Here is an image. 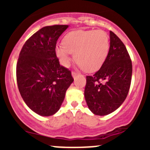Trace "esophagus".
I'll use <instances>...</instances> for the list:
<instances>
[{"instance_id": "esophagus-1", "label": "esophagus", "mask_w": 150, "mask_h": 150, "mask_svg": "<svg viewBox=\"0 0 150 150\" xmlns=\"http://www.w3.org/2000/svg\"><path fill=\"white\" fill-rule=\"evenodd\" d=\"M78 75V74L77 73V72H72V77H73V78H75V77H76Z\"/></svg>"}]
</instances>
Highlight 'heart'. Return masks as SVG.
I'll return each instance as SVG.
<instances>
[{"label": "heart", "mask_w": 150, "mask_h": 150, "mask_svg": "<svg viewBox=\"0 0 150 150\" xmlns=\"http://www.w3.org/2000/svg\"><path fill=\"white\" fill-rule=\"evenodd\" d=\"M110 50V38L105 31L78 30L67 35L64 43L56 46V54L63 66L67 67L72 53L75 59L86 72L98 70L107 59Z\"/></svg>", "instance_id": "b5f03b06"}]
</instances>
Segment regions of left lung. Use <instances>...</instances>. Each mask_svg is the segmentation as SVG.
<instances>
[{
	"mask_svg": "<svg viewBox=\"0 0 150 150\" xmlns=\"http://www.w3.org/2000/svg\"><path fill=\"white\" fill-rule=\"evenodd\" d=\"M110 46L107 59L93 75L86 76L84 95L94 115H107L123 103L129 91L132 62L125 45L110 32Z\"/></svg>",
	"mask_w": 150,
	"mask_h": 150,
	"instance_id": "1",
	"label": "left lung"
}]
</instances>
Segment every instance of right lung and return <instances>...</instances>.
<instances>
[{"label":"right lung","instance_id":"right-lung-1","mask_svg":"<svg viewBox=\"0 0 150 150\" xmlns=\"http://www.w3.org/2000/svg\"><path fill=\"white\" fill-rule=\"evenodd\" d=\"M68 25L41 28L25 42L16 64V81L24 102L41 116L55 114L74 79L59 64L56 45Z\"/></svg>","mask_w":150,"mask_h":150}]
</instances>
